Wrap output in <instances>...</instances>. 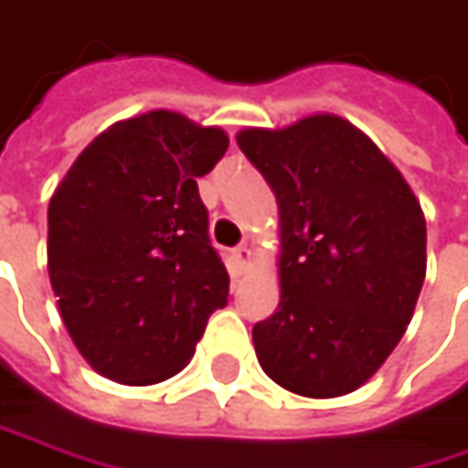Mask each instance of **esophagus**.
Segmentation results:
<instances>
[{
	"instance_id": "esophagus-1",
	"label": "esophagus",
	"mask_w": 468,
	"mask_h": 468,
	"mask_svg": "<svg viewBox=\"0 0 468 468\" xmlns=\"http://www.w3.org/2000/svg\"><path fill=\"white\" fill-rule=\"evenodd\" d=\"M233 260L240 271H246V268H249V262H251V249H249V246H238V249L233 251Z\"/></svg>"
}]
</instances>
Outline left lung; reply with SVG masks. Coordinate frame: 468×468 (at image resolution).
<instances>
[{
    "label": "left lung",
    "instance_id": "1",
    "mask_svg": "<svg viewBox=\"0 0 468 468\" xmlns=\"http://www.w3.org/2000/svg\"><path fill=\"white\" fill-rule=\"evenodd\" d=\"M238 147L271 185L281 219V303L251 329L257 359L292 394H351L412 319L426 278L420 203L388 157L337 114L246 128Z\"/></svg>",
    "mask_w": 468,
    "mask_h": 468
}]
</instances>
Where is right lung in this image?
I'll return each instance as SVG.
<instances>
[{"label": "right lung", "instance_id": "add662e5", "mask_svg": "<svg viewBox=\"0 0 468 468\" xmlns=\"http://www.w3.org/2000/svg\"><path fill=\"white\" fill-rule=\"evenodd\" d=\"M219 128L154 109L80 152L48 206V273L66 329L109 380L152 386L187 367L230 276L197 192L228 152Z\"/></svg>", "mask_w": 468, "mask_h": 468}]
</instances>
